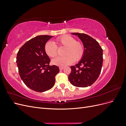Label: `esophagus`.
Wrapping results in <instances>:
<instances>
[{"mask_svg": "<svg viewBox=\"0 0 126 126\" xmlns=\"http://www.w3.org/2000/svg\"><path fill=\"white\" fill-rule=\"evenodd\" d=\"M63 67H59V69H60V70H63Z\"/></svg>", "mask_w": 126, "mask_h": 126, "instance_id": "1", "label": "esophagus"}]
</instances>
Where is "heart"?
I'll return each mask as SVG.
<instances>
[{"instance_id":"1","label":"heart","mask_w":126,"mask_h":126,"mask_svg":"<svg viewBox=\"0 0 126 126\" xmlns=\"http://www.w3.org/2000/svg\"><path fill=\"white\" fill-rule=\"evenodd\" d=\"M59 47H65L63 57H57L52 60L54 65L64 67L72 63L74 61L78 62L80 59L84 52L83 44L69 35H64L58 38L56 40ZM45 50L46 54L50 57H54L57 54V47L52 41H48L45 46Z\"/></svg>"}]
</instances>
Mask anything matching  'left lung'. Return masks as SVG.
<instances>
[{
	"label": "left lung",
	"mask_w": 126,
	"mask_h": 126,
	"mask_svg": "<svg viewBox=\"0 0 126 126\" xmlns=\"http://www.w3.org/2000/svg\"><path fill=\"white\" fill-rule=\"evenodd\" d=\"M77 36L84 47L80 61L71 66V72L68 79L72 85L77 87L90 86L96 81L101 70L103 50L98 42L85 33L73 32Z\"/></svg>",
	"instance_id": "8db88e82"
}]
</instances>
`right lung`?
Here are the masks:
<instances>
[{
  "instance_id": "1",
  "label": "right lung",
  "mask_w": 126,
  "mask_h": 126,
  "mask_svg": "<svg viewBox=\"0 0 126 126\" xmlns=\"http://www.w3.org/2000/svg\"><path fill=\"white\" fill-rule=\"evenodd\" d=\"M37 36L27 41L19 50L16 63L19 74L25 84L37 92L50 89L55 83V76L59 72L58 66H49L50 58L45 46L52 37Z\"/></svg>"
}]
</instances>
